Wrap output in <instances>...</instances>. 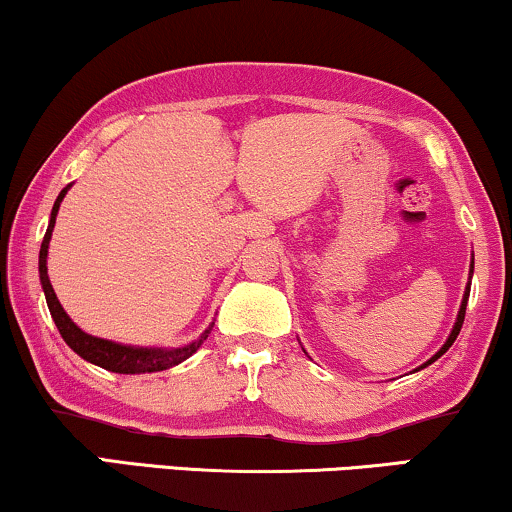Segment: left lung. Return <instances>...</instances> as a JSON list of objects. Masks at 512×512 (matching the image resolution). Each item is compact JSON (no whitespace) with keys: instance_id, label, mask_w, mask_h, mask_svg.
Segmentation results:
<instances>
[{"instance_id":"8db88e82","label":"left lung","mask_w":512,"mask_h":512,"mask_svg":"<svg viewBox=\"0 0 512 512\" xmlns=\"http://www.w3.org/2000/svg\"><path fill=\"white\" fill-rule=\"evenodd\" d=\"M470 277H473V263H470ZM468 296H470V282H468V287H466V294H463V301H461V310H459V317H456V322H454V329H451V334H449V338H447V343L442 345L440 350H437V353L430 357V360L423 364V367H428V364H433L437 357H442L444 353H447V350L451 348V343L456 341V336H459V331H461V327H463V320H466V305H468ZM423 367H418V369H423Z\"/></svg>"}]
</instances>
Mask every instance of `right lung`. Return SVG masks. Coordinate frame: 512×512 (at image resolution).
<instances>
[{"label": "right lung", "instance_id": "obj_1", "mask_svg": "<svg viewBox=\"0 0 512 512\" xmlns=\"http://www.w3.org/2000/svg\"><path fill=\"white\" fill-rule=\"evenodd\" d=\"M68 188H70V185H68ZM68 188L61 190V195H58L56 204H53L49 228H46V235L42 240V249H39V280H42L46 305H49V313L53 317V322H56L58 331H61L63 341L68 343L70 348L75 350L79 357H82V360L96 364V367L115 371V374H150V371H164L169 367H176V364H181L183 360H188L192 353H197L199 345L207 341V336L211 334V327H214V324H211V327L204 331V334L199 336L197 341H192L190 345H183V348H171V350L134 348V345H122V343L105 341V338L86 334V331L79 329L77 324L70 320L68 313L63 310V305L58 303L56 291H53L51 282H49V275H46V254H49V242H51L53 225H56L58 207H61V202H63V197H65V192H68Z\"/></svg>", "mask_w": 512, "mask_h": 512}]
</instances>
